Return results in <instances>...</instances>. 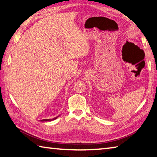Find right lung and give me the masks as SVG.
Masks as SVG:
<instances>
[{
	"mask_svg": "<svg viewBox=\"0 0 157 157\" xmlns=\"http://www.w3.org/2000/svg\"><path fill=\"white\" fill-rule=\"evenodd\" d=\"M59 117V116H57L55 118H53V119H42V120H41V121H53V120H55V119H56L57 118H58Z\"/></svg>",
	"mask_w": 157,
	"mask_h": 157,
	"instance_id": "add662e5",
	"label": "right lung"
}]
</instances>
